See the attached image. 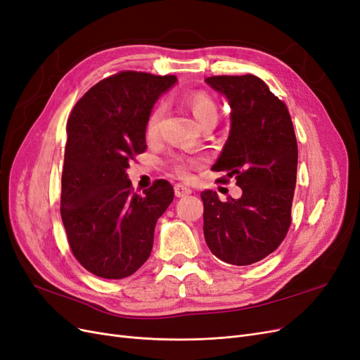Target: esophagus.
I'll return each mask as SVG.
<instances>
[{"mask_svg": "<svg viewBox=\"0 0 360 360\" xmlns=\"http://www.w3.org/2000/svg\"><path fill=\"white\" fill-rule=\"evenodd\" d=\"M174 193H176L177 198H181V197H186V195L192 193V191L188 186H184V184L177 183V184H174Z\"/></svg>", "mask_w": 360, "mask_h": 360, "instance_id": "1", "label": "esophagus"}]
</instances>
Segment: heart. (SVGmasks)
Returning a JSON list of instances; mask_svg holds the SVG:
<instances>
[{"label": "heart", "instance_id": "heart-1", "mask_svg": "<svg viewBox=\"0 0 360 360\" xmlns=\"http://www.w3.org/2000/svg\"><path fill=\"white\" fill-rule=\"evenodd\" d=\"M189 108L193 114V117L197 118L198 124L201 126L202 123L209 122V120H217V108L214 102L210 99L205 93H195L189 97ZM162 115V105H156L153 110L150 111L147 117V123H146V132L148 136H153L158 132V126H159V120ZM169 165L172 172L176 176L181 179H188L191 176V169L195 165V159L192 158H183V156H174L169 160Z\"/></svg>", "mask_w": 360, "mask_h": 360}]
</instances>
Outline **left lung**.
I'll return each instance as SVG.
<instances>
[{"label": "left lung", "instance_id": "1", "mask_svg": "<svg viewBox=\"0 0 360 360\" xmlns=\"http://www.w3.org/2000/svg\"><path fill=\"white\" fill-rule=\"evenodd\" d=\"M205 82L231 106V130L213 171L234 177L243 193L221 201L201 192L204 237L212 254L234 266L266 258L291 224L297 174V139L287 105L254 75L210 76Z\"/></svg>", "mask_w": 360, "mask_h": 360}]
</instances>
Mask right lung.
<instances>
[{
	"mask_svg": "<svg viewBox=\"0 0 360 360\" xmlns=\"http://www.w3.org/2000/svg\"><path fill=\"white\" fill-rule=\"evenodd\" d=\"M176 81L118 72L93 85L69 115L61 219L73 257L99 278L123 279L146 263L156 222L174 200L167 180L134 192L126 169L147 148L151 108Z\"/></svg>",
	"mask_w": 360,
	"mask_h": 360,
	"instance_id": "1",
	"label": "right lung"
}]
</instances>
